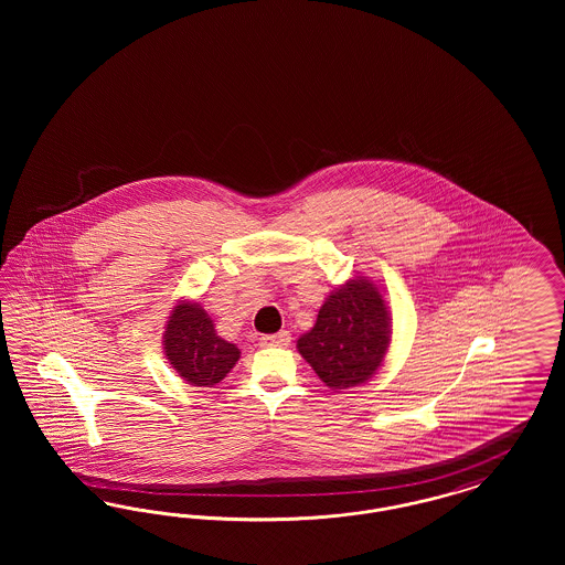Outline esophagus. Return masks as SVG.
<instances>
[{"mask_svg":"<svg viewBox=\"0 0 565 565\" xmlns=\"http://www.w3.org/2000/svg\"><path fill=\"white\" fill-rule=\"evenodd\" d=\"M290 341H292V337H290L288 330H281L277 334H263L260 337V345H265V348H288Z\"/></svg>","mask_w":565,"mask_h":565,"instance_id":"1","label":"esophagus"}]
</instances>
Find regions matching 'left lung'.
I'll use <instances>...</instances> for the list:
<instances>
[{
    "label": "left lung",
    "mask_w": 565,
    "mask_h": 565,
    "mask_svg": "<svg viewBox=\"0 0 565 565\" xmlns=\"http://www.w3.org/2000/svg\"><path fill=\"white\" fill-rule=\"evenodd\" d=\"M390 313L369 279H351L323 300L316 326L298 339L300 355L332 390L375 375L390 345Z\"/></svg>",
    "instance_id": "1"
}]
</instances>
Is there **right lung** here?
<instances>
[{
	"label": "right lung",
	"mask_w": 565,
	"mask_h": 565,
	"mask_svg": "<svg viewBox=\"0 0 565 565\" xmlns=\"http://www.w3.org/2000/svg\"><path fill=\"white\" fill-rule=\"evenodd\" d=\"M239 353L233 343L215 334L214 322L196 302L173 309L164 328V355L192 385L212 387L231 373Z\"/></svg>",
	"instance_id": "right-lung-1"
}]
</instances>
